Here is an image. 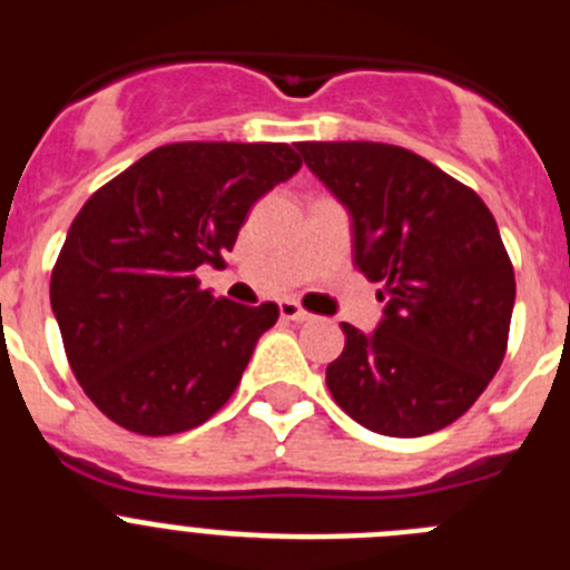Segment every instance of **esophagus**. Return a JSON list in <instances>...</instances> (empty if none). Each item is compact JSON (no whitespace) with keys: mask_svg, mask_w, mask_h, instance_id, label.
<instances>
[{"mask_svg":"<svg viewBox=\"0 0 570 570\" xmlns=\"http://www.w3.org/2000/svg\"><path fill=\"white\" fill-rule=\"evenodd\" d=\"M279 316L282 320H288V322H308L311 314L305 308H302L299 302L294 299H282L279 302Z\"/></svg>","mask_w":570,"mask_h":570,"instance_id":"obj_1","label":"esophagus"}]
</instances>
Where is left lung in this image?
Returning <instances> with one entry per match:
<instances>
[{
    "label": "left lung",
    "instance_id": "left-lung-1",
    "mask_svg": "<svg viewBox=\"0 0 570 570\" xmlns=\"http://www.w3.org/2000/svg\"><path fill=\"white\" fill-rule=\"evenodd\" d=\"M351 210L354 262L380 285L374 334L342 322L325 371L351 420L425 436L460 420L505 360L517 279L497 219L468 185L385 142L296 145Z\"/></svg>",
    "mask_w": 570,
    "mask_h": 570
}]
</instances>
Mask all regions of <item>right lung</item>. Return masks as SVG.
Returning <instances> with one entry per match:
<instances>
[{"label": "right lung", "mask_w": 570, "mask_h": 570, "mask_svg": "<svg viewBox=\"0 0 570 570\" xmlns=\"http://www.w3.org/2000/svg\"><path fill=\"white\" fill-rule=\"evenodd\" d=\"M302 168L285 142H174L90 196L50 274L70 371L116 425L183 434L219 411L274 302L236 305L199 288L223 265L250 205Z\"/></svg>", "instance_id": "add662e5"}]
</instances>
